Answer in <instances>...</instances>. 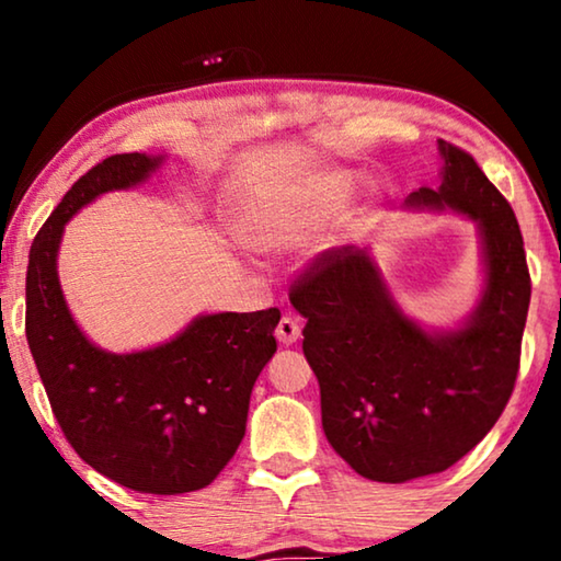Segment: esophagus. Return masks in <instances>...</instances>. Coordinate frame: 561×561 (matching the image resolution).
Returning <instances> with one entry per match:
<instances>
[{
    "mask_svg": "<svg viewBox=\"0 0 561 561\" xmlns=\"http://www.w3.org/2000/svg\"><path fill=\"white\" fill-rule=\"evenodd\" d=\"M275 336H278L280 344H294L298 336H301V321L290 317V313H283L278 329H275Z\"/></svg>",
    "mask_w": 561,
    "mask_h": 561,
    "instance_id": "1",
    "label": "esophagus"
}]
</instances>
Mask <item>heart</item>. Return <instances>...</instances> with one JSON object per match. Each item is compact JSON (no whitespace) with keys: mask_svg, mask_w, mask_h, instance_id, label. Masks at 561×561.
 Masks as SVG:
<instances>
[{"mask_svg":"<svg viewBox=\"0 0 561 561\" xmlns=\"http://www.w3.org/2000/svg\"><path fill=\"white\" fill-rule=\"evenodd\" d=\"M352 194V179L347 173H327L313 183L309 196L290 209L265 214L248 229L250 242L263 250H283L301 242L313 227L332 217L347 204Z\"/></svg>","mask_w":561,"mask_h":561,"instance_id":"1","label":"heart"}]
</instances>
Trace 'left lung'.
Here are the masks:
<instances>
[{"mask_svg":"<svg viewBox=\"0 0 561 561\" xmlns=\"http://www.w3.org/2000/svg\"><path fill=\"white\" fill-rule=\"evenodd\" d=\"M442 186L411 206L478 221L485 294L457 332L428 334L390 298L365 250L321 252L290 286L304 355L321 390V426L357 474L405 482L459 462L501 419L516 386L531 275L511 204L470 152L439 140Z\"/></svg>","mask_w":561,"mask_h":561,"instance_id":"obj_1","label":"left lung"}]
</instances>
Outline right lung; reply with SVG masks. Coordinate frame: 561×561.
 I'll return each instance as SVG.
<instances>
[{
  "instance_id": "obj_1",
  "label": "right lung",
  "mask_w": 561,
  "mask_h": 561,
  "mask_svg": "<svg viewBox=\"0 0 561 561\" xmlns=\"http://www.w3.org/2000/svg\"><path fill=\"white\" fill-rule=\"evenodd\" d=\"M163 158L112 156L83 173L30 248L25 334L66 439L83 462L137 493L202 490L248 426L250 393L278 350V309L206 313L160 347L112 355L68 311L56 255L66 221L99 194L148 179Z\"/></svg>"
}]
</instances>
